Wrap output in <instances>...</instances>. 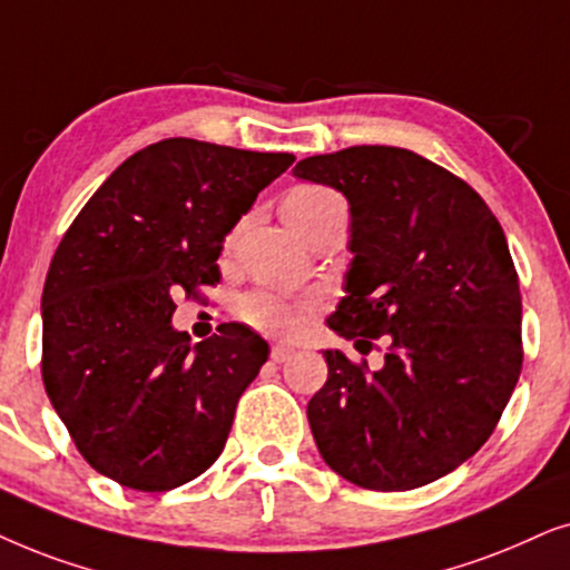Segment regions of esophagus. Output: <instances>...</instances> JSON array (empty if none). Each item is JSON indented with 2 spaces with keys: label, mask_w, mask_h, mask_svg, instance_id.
I'll return each mask as SVG.
<instances>
[{
  "label": "esophagus",
  "mask_w": 570,
  "mask_h": 570,
  "mask_svg": "<svg viewBox=\"0 0 570 570\" xmlns=\"http://www.w3.org/2000/svg\"><path fill=\"white\" fill-rule=\"evenodd\" d=\"M294 352H297V348L294 346H289V344H273L271 346V360L273 362H289L292 356H294Z\"/></svg>",
  "instance_id": "1"
}]
</instances>
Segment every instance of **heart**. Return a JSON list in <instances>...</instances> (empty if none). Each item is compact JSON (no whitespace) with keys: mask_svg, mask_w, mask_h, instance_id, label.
<instances>
[{"mask_svg":"<svg viewBox=\"0 0 570 570\" xmlns=\"http://www.w3.org/2000/svg\"><path fill=\"white\" fill-rule=\"evenodd\" d=\"M344 210V203L336 193L325 187H299L284 200L286 224H307L315 218ZM317 299L313 297H286L276 292H253L237 302V315L265 333H292L297 331L309 315L315 313Z\"/></svg>","mask_w":570,"mask_h":570,"instance_id":"obj_1","label":"heart"}]
</instances>
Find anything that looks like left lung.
Instances as JSON below:
<instances>
[{"label":"left lung","instance_id":"left-lung-1","mask_svg":"<svg viewBox=\"0 0 570 570\" xmlns=\"http://www.w3.org/2000/svg\"><path fill=\"white\" fill-rule=\"evenodd\" d=\"M294 177L348 200L346 297L328 328L389 341L381 370L325 348L307 420L325 464L364 490L435 482L492 435L521 375V292L488 203L443 166L393 146L309 156ZM364 352V354H367Z\"/></svg>","mask_w":570,"mask_h":570}]
</instances>
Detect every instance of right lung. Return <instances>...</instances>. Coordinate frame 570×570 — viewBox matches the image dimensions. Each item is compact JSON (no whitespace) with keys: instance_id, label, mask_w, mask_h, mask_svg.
Listing matches in <instances>:
<instances>
[{"instance_id":"right-lung-1","label":"right lung","mask_w":570,"mask_h":570,"mask_svg":"<svg viewBox=\"0 0 570 570\" xmlns=\"http://www.w3.org/2000/svg\"><path fill=\"white\" fill-rule=\"evenodd\" d=\"M292 164V154L158 140L111 171L59 242L41 297V375L98 474L166 492L222 456L268 341L222 323L193 344L171 325L174 297L218 284L226 234Z\"/></svg>"}]
</instances>
